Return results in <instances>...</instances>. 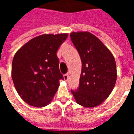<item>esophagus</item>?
Masks as SVG:
<instances>
[{
    "mask_svg": "<svg viewBox=\"0 0 134 134\" xmlns=\"http://www.w3.org/2000/svg\"><path fill=\"white\" fill-rule=\"evenodd\" d=\"M64 80H65V81H67V80H68V74H65V75H64Z\"/></svg>",
    "mask_w": 134,
    "mask_h": 134,
    "instance_id": "1",
    "label": "esophagus"
}]
</instances>
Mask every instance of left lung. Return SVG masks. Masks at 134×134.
<instances>
[{"label": "left lung", "instance_id": "obj_1", "mask_svg": "<svg viewBox=\"0 0 134 134\" xmlns=\"http://www.w3.org/2000/svg\"><path fill=\"white\" fill-rule=\"evenodd\" d=\"M70 38L82 62L80 85L72 93L82 106H98L108 98L116 82L114 57L97 36L88 31L72 32Z\"/></svg>", "mask_w": 134, "mask_h": 134}]
</instances>
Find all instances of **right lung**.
Wrapping results in <instances>:
<instances>
[{"instance_id":"right-lung-1","label":"right lung","mask_w":134,"mask_h":134,"mask_svg":"<svg viewBox=\"0 0 134 134\" xmlns=\"http://www.w3.org/2000/svg\"><path fill=\"white\" fill-rule=\"evenodd\" d=\"M68 34H45L22 46L13 57L11 76L17 93L31 106L42 108L52 102L63 76L57 50Z\"/></svg>"}]
</instances>
